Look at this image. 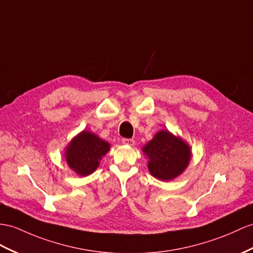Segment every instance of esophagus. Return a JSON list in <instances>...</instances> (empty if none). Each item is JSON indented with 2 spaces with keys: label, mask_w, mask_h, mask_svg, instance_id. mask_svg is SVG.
<instances>
[{
  "label": "esophagus",
  "mask_w": 253,
  "mask_h": 253,
  "mask_svg": "<svg viewBox=\"0 0 253 253\" xmlns=\"http://www.w3.org/2000/svg\"><path fill=\"white\" fill-rule=\"evenodd\" d=\"M122 144L127 145V146H134L135 140L133 138H123L122 139Z\"/></svg>",
  "instance_id": "34e87169"
}]
</instances>
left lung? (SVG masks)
<instances>
[{
	"instance_id": "8db88e82",
	"label": "left lung",
	"mask_w": 253,
	"mask_h": 253,
	"mask_svg": "<svg viewBox=\"0 0 253 253\" xmlns=\"http://www.w3.org/2000/svg\"><path fill=\"white\" fill-rule=\"evenodd\" d=\"M149 159L148 169L152 176L161 180H171L187 168L190 158V147L169 131H160L144 148Z\"/></svg>"
}]
</instances>
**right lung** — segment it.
I'll list each match as a JSON object with an SVG mask.
<instances>
[{
    "instance_id": "right-lung-1",
    "label": "right lung",
    "mask_w": 253,
    "mask_h": 253,
    "mask_svg": "<svg viewBox=\"0 0 253 253\" xmlns=\"http://www.w3.org/2000/svg\"><path fill=\"white\" fill-rule=\"evenodd\" d=\"M109 150V144L93 133L84 131L74 138L66 149V162L80 176L96 169L100 160Z\"/></svg>"
}]
</instances>
